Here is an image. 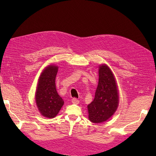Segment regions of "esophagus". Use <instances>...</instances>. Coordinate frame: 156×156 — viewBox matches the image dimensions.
<instances>
[{
	"instance_id": "esophagus-1",
	"label": "esophagus",
	"mask_w": 156,
	"mask_h": 156,
	"mask_svg": "<svg viewBox=\"0 0 156 156\" xmlns=\"http://www.w3.org/2000/svg\"><path fill=\"white\" fill-rule=\"evenodd\" d=\"M72 102L73 104H75V105H78V104H79V102H80L79 100H78L77 98H75L72 99Z\"/></svg>"
}]
</instances>
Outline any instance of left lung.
<instances>
[{
    "label": "left lung",
    "mask_w": 156,
    "mask_h": 156,
    "mask_svg": "<svg viewBox=\"0 0 156 156\" xmlns=\"http://www.w3.org/2000/svg\"><path fill=\"white\" fill-rule=\"evenodd\" d=\"M98 84L93 101L88 105V119L94 123L112 117L119 105V92L115 78L106 64L99 66Z\"/></svg>",
    "instance_id": "left-lung-1"
}]
</instances>
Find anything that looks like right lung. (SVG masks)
<instances>
[{"mask_svg":"<svg viewBox=\"0 0 156 156\" xmlns=\"http://www.w3.org/2000/svg\"><path fill=\"white\" fill-rule=\"evenodd\" d=\"M58 66H47L39 76L35 92V101L38 110L45 117L52 119L60 111L64 102L58 94L55 77Z\"/></svg>","mask_w":156,"mask_h":156,"instance_id":"obj_1","label":"right lung"}]
</instances>
